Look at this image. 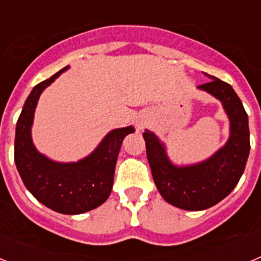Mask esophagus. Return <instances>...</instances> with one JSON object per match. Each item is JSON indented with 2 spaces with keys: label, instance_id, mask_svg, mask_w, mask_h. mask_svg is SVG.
Here are the masks:
<instances>
[{
  "label": "esophagus",
  "instance_id": "esophagus-1",
  "mask_svg": "<svg viewBox=\"0 0 261 261\" xmlns=\"http://www.w3.org/2000/svg\"><path fill=\"white\" fill-rule=\"evenodd\" d=\"M149 121H150V116L147 114H141L136 120V126L137 129H144L149 124Z\"/></svg>",
  "mask_w": 261,
  "mask_h": 261
}]
</instances>
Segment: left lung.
<instances>
[{
    "instance_id": "left-lung-1",
    "label": "left lung",
    "mask_w": 261,
    "mask_h": 261,
    "mask_svg": "<svg viewBox=\"0 0 261 261\" xmlns=\"http://www.w3.org/2000/svg\"><path fill=\"white\" fill-rule=\"evenodd\" d=\"M204 74L211 81L197 89L218 99L230 121L229 140L221 149L202 162L177 166L155 133L149 129L144 132L156 190L168 204L184 211H204L225 199L238 184L250 154L248 116L241 99L229 84Z\"/></svg>"
}]
</instances>
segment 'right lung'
Listing matches in <instances>:
<instances>
[{
    "label": "right lung",
    "instance_id": "obj_1",
    "mask_svg": "<svg viewBox=\"0 0 261 261\" xmlns=\"http://www.w3.org/2000/svg\"><path fill=\"white\" fill-rule=\"evenodd\" d=\"M69 66L36 85L26 99L15 128L14 161L31 195L47 208L62 214L93 211L108 199L114 184L115 166L123 140L133 126L112 129L93 153L77 162H56L39 153L31 128L41 93Z\"/></svg>",
    "mask_w": 261,
    "mask_h": 261
}]
</instances>
